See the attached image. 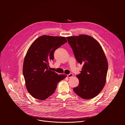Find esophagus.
I'll use <instances>...</instances> for the list:
<instances>
[{"instance_id": "34e87169", "label": "esophagus", "mask_w": 125, "mask_h": 125, "mask_svg": "<svg viewBox=\"0 0 125 125\" xmlns=\"http://www.w3.org/2000/svg\"><path fill=\"white\" fill-rule=\"evenodd\" d=\"M73 76H74V75H73V74H71H71L68 75H67V77H68V78H71L73 77Z\"/></svg>"}]
</instances>
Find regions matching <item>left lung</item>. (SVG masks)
<instances>
[{
    "label": "left lung",
    "mask_w": 125,
    "mask_h": 125,
    "mask_svg": "<svg viewBox=\"0 0 125 125\" xmlns=\"http://www.w3.org/2000/svg\"><path fill=\"white\" fill-rule=\"evenodd\" d=\"M78 62L83 64L74 92L83 99H92L103 88L108 71V62L99 43L86 34L67 37Z\"/></svg>",
    "instance_id": "1"
}]
</instances>
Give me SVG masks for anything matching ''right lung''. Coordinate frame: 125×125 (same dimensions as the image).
Listing matches in <instances>:
<instances>
[{"label":"right lung","instance_id":"add662e5","mask_svg":"<svg viewBox=\"0 0 125 125\" xmlns=\"http://www.w3.org/2000/svg\"><path fill=\"white\" fill-rule=\"evenodd\" d=\"M64 37L43 35L29 48L24 58L23 73L28 92L34 98L45 100L54 93L57 83L66 77L50 70L49 62L54 52L67 42Z\"/></svg>","mask_w":125,"mask_h":125}]
</instances>
